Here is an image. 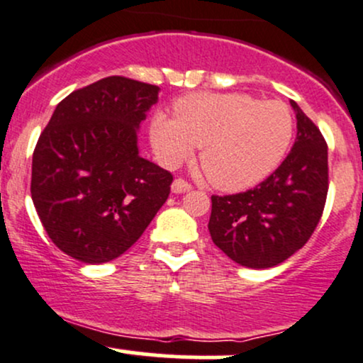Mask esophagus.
Listing matches in <instances>:
<instances>
[{"label":"esophagus","mask_w":363,"mask_h":363,"mask_svg":"<svg viewBox=\"0 0 363 363\" xmlns=\"http://www.w3.org/2000/svg\"><path fill=\"white\" fill-rule=\"evenodd\" d=\"M170 189H172L174 194H182V193H187V191L193 189V186H191L187 181H184V179L179 177L172 182V187H170Z\"/></svg>","instance_id":"esophagus-1"}]
</instances>
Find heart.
I'll return each instance as SVG.
<instances>
[{"label":"heart","instance_id":"b5f03b06","mask_svg":"<svg viewBox=\"0 0 363 363\" xmlns=\"http://www.w3.org/2000/svg\"><path fill=\"white\" fill-rule=\"evenodd\" d=\"M174 114H157L150 124L158 158L174 167L201 148L208 181L223 191L245 189L272 174L294 136L285 104L245 94H189L176 102Z\"/></svg>","mask_w":363,"mask_h":363}]
</instances>
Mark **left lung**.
<instances>
[{
    "instance_id": "obj_1",
    "label": "left lung",
    "mask_w": 363,
    "mask_h": 363,
    "mask_svg": "<svg viewBox=\"0 0 363 363\" xmlns=\"http://www.w3.org/2000/svg\"><path fill=\"white\" fill-rule=\"evenodd\" d=\"M297 140L268 179L245 193L211 196L208 223L216 247L252 269L273 268L306 245L328 196V145L291 101Z\"/></svg>"
}]
</instances>
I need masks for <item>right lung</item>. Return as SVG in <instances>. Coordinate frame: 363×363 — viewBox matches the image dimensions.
I'll return each mask as SVG.
<instances>
[{"mask_svg": "<svg viewBox=\"0 0 363 363\" xmlns=\"http://www.w3.org/2000/svg\"><path fill=\"white\" fill-rule=\"evenodd\" d=\"M157 85L107 77L57 104L32 157V201L49 239L89 264L119 257L167 201L172 174L140 157Z\"/></svg>", "mask_w": 363, "mask_h": 363, "instance_id": "add662e5", "label": "right lung"}]
</instances>
